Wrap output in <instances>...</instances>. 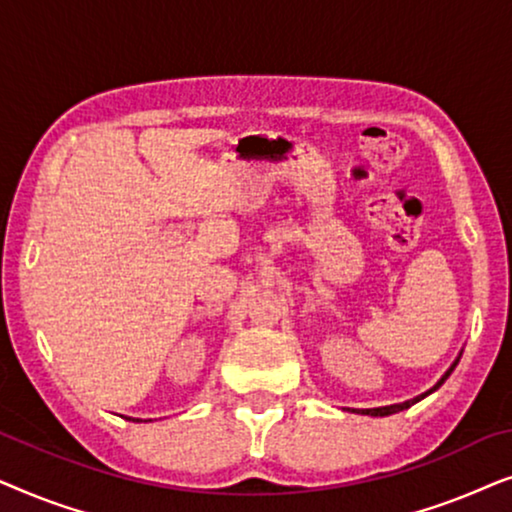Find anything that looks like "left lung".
Returning a JSON list of instances; mask_svg holds the SVG:
<instances>
[{
    "label": "left lung",
    "mask_w": 512,
    "mask_h": 512,
    "mask_svg": "<svg viewBox=\"0 0 512 512\" xmlns=\"http://www.w3.org/2000/svg\"><path fill=\"white\" fill-rule=\"evenodd\" d=\"M457 363H459V361H454V363H452V368L447 370V373H445L443 377H440V382L436 384V387L426 391V394L417 396V398H412V401H405V403H396V405H384V408H370V410H361V412H366V415H370V417H387V415H394V412H401V410H405V408H410V405H415L417 401H422L424 396H429L431 391H436V389L440 387V384H443V382L447 380V377H450V373H452V370H454V366H457Z\"/></svg>",
    "instance_id": "8db88e82"
}]
</instances>
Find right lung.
Returning <instances> with one entry per match:
<instances>
[{"mask_svg": "<svg viewBox=\"0 0 512 512\" xmlns=\"http://www.w3.org/2000/svg\"><path fill=\"white\" fill-rule=\"evenodd\" d=\"M137 422H139V419H137Z\"/></svg>", "mask_w": 512, "mask_h": 512, "instance_id": "obj_1", "label": "right lung"}]
</instances>
